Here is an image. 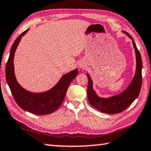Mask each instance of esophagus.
<instances>
[{"instance_id": "1", "label": "esophagus", "mask_w": 151, "mask_h": 151, "mask_svg": "<svg viewBox=\"0 0 151 151\" xmlns=\"http://www.w3.org/2000/svg\"><path fill=\"white\" fill-rule=\"evenodd\" d=\"M81 68H83V66H81Z\"/></svg>"}]
</instances>
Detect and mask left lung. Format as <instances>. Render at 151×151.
Here are the masks:
<instances>
[{
	"mask_svg": "<svg viewBox=\"0 0 151 151\" xmlns=\"http://www.w3.org/2000/svg\"><path fill=\"white\" fill-rule=\"evenodd\" d=\"M128 36L133 40L132 37L128 32H125ZM136 52V70L135 76L128 87L120 94L116 96L104 99L98 97L93 89V83L89 75L87 73L88 78L87 96L89 104L100 111L106 114H118L125 110L132 104V102L138 97L140 88L142 87V63L139 50L136 47V43L132 42Z\"/></svg>",
	"mask_w": 151,
	"mask_h": 151,
	"instance_id": "8db88e82",
	"label": "left lung"
}]
</instances>
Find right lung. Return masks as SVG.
<instances>
[{"label": "right lung", "mask_w": 151, "mask_h": 151, "mask_svg": "<svg viewBox=\"0 0 151 151\" xmlns=\"http://www.w3.org/2000/svg\"><path fill=\"white\" fill-rule=\"evenodd\" d=\"M29 29L21 33L12 45L10 54L6 64V80L12 95L19 106L25 111L36 115H47L54 112L61 106L71 81L78 75L75 69L63 76L57 85L48 91L42 93H33L27 91L19 85L14 73L13 58L17 47L21 37Z\"/></svg>", "instance_id": "obj_1"}]
</instances>
